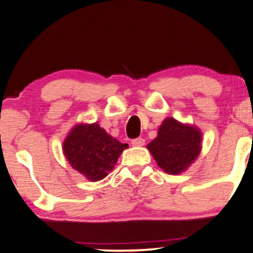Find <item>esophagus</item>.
Instances as JSON below:
<instances>
[{"mask_svg":"<svg viewBox=\"0 0 253 253\" xmlns=\"http://www.w3.org/2000/svg\"><path fill=\"white\" fill-rule=\"evenodd\" d=\"M144 143H145V141L142 138V137H138V138L132 139L131 141V144L133 146H142V145H144Z\"/></svg>","mask_w":253,"mask_h":253,"instance_id":"1","label":"esophagus"}]
</instances>
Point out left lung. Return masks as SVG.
<instances>
[{"label": "left lung", "instance_id": "1", "mask_svg": "<svg viewBox=\"0 0 253 253\" xmlns=\"http://www.w3.org/2000/svg\"><path fill=\"white\" fill-rule=\"evenodd\" d=\"M202 136L199 127L193 124L167 117L158 127L157 137L146 148L164 172L179 174L198 158Z\"/></svg>", "mask_w": 253, "mask_h": 253}]
</instances>
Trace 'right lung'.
Segmentation results:
<instances>
[{
	"mask_svg": "<svg viewBox=\"0 0 253 253\" xmlns=\"http://www.w3.org/2000/svg\"><path fill=\"white\" fill-rule=\"evenodd\" d=\"M123 144L109 135L98 123H77L65 137L62 150L74 170L90 182H98L114 169Z\"/></svg>",
	"mask_w": 253,
	"mask_h": 253,
	"instance_id": "obj_1",
	"label": "right lung"
}]
</instances>
